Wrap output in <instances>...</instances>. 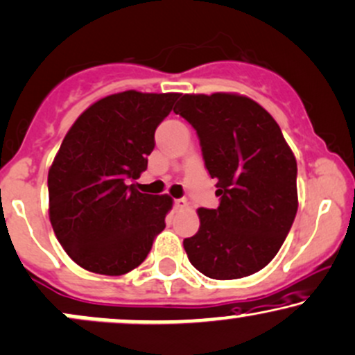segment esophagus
<instances>
[{"mask_svg":"<svg viewBox=\"0 0 355 355\" xmlns=\"http://www.w3.org/2000/svg\"><path fill=\"white\" fill-rule=\"evenodd\" d=\"M174 206H176V209L179 211H184L187 209V206H189V202H187L186 199H176V201H174Z\"/></svg>","mask_w":355,"mask_h":355,"instance_id":"obj_1","label":"esophagus"}]
</instances>
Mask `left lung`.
<instances>
[{"mask_svg": "<svg viewBox=\"0 0 355 355\" xmlns=\"http://www.w3.org/2000/svg\"><path fill=\"white\" fill-rule=\"evenodd\" d=\"M174 112L201 141L218 209L199 207L198 234L184 239L191 264L218 281L257 272L279 252L297 212V162L276 119L237 93L182 94Z\"/></svg>", "mask_w": 355, "mask_h": 355, "instance_id": "1", "label": "left lung"}]
</instances>
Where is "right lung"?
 Wrapping results in <instances>:
<instances>
[{"label":"right lung","instance_id":"right-lung-1","mask_svg":"<svg viewBox=\"0 0 355 355\" xmlns=\"http://www.w3.org/2000/svg\"><path fill=\"white\" fill-rule=\"evenodd\" d=\"M178 98L135 89L104 96L66 132L48 173L49 220L83 269L123 276L146 259L166 227L173 199L128 182L148 169L154 131Z\"/></svg>","mask_w":355,"mask_h":355}]
</instances>
